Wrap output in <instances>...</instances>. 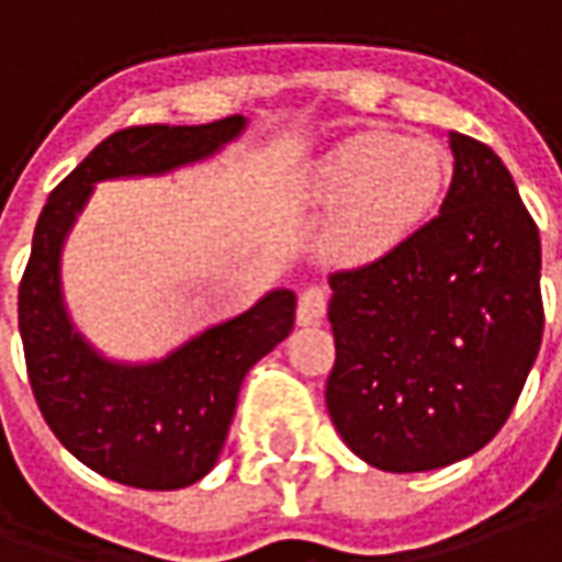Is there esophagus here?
Masks as SVG:
<instances>
[{"label": "esophagus", "instance_id": "obj_1", "mask_svg": "<svg viewBox=\"0 0 562 562\" xmlns=\"http://www.w3.org/2000/svg\"><path fill=\"white\" fill-rule=\"evenodd\" d=\"M326 304H329V295H326V289H319V285H307L301 297H297V323L301 326H313V323H319L323 316H326Z\"/></svg>", "mask_w": 562, "mask_h": 562}]
</instances>
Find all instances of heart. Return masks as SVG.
I'll return each mask as SVG.
<instances>
[{"instance_id":"obj_1","label":"heart","mask_w":562,"mask_h":562,"mask_svg":"<svg viewBox=\"0 0 562 562\" xmlns=\"http://www.w3.org/2000/svg\"><path fill=\"white\" fill-rule=\"evenodd\" d=\"M449 153L430 137L362 132L326 153L307 175L311 205L335 209L326 251L341 265H369L400 249L437 209Z\"/></svg>"}]
</instances>
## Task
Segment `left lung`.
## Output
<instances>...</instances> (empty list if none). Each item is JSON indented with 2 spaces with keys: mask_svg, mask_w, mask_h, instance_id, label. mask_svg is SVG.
<instances>
[{
  "mask_svg": "<svg viewBox=\"0 0 562 562\" xmlns=\"http://www.w3.org/2000/svg\"><path fill=\"white\" fill-rule=\"evenodd\" d=\"M440 215L391 255L331 273V425L378 471L418 473L502 430L544 331L541 243L495 153L449 132Z\"/></svg>",
  "mask_w": 562,
  "mask_h": 562,
  "instance_id": "1",
  "label": "left lung"
}]
</instances>
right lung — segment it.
Listing matches in <instances>:
<instances>
[{"instance_id":"add662e5","label":"right lung","mask_w":562,"mask_h":562,"mask_svg":"<svg viewBox=\"0 0 562 562\" xmlns=\"http://www.w3.org/2000/svg\"><path fill=\"white\" fill-rule=\"evenodd\" d=\"M246 125V116H227L209 125L122 128L55 187L33 233L18 289L30 387L64 449L122 486L184 490L215 468L243 378L295 326V292L273 289L246 313L202 329L159 360H110L76 329L67 311L64 243L94 184L205 162Z\"/></svg>"}]
</instances>
